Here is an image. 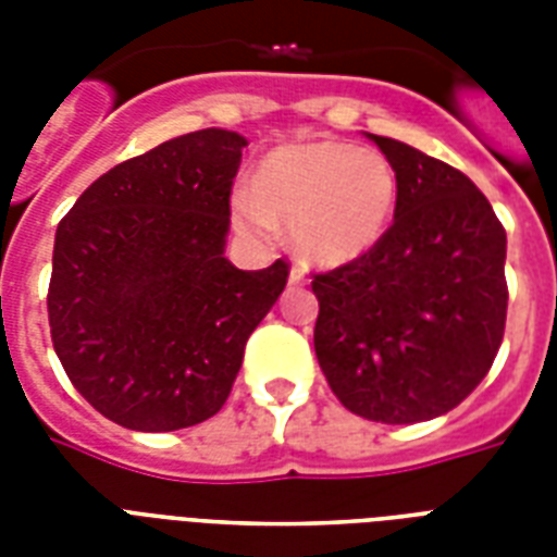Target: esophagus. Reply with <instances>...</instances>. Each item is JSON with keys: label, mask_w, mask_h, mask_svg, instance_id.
I'll return each instance as SVG.
<instances>
[{"label": "esophagus", "mask_w": 557, "mask_h": 557, "mask_svg": "<svg viewBox=\"0 0 557 557\" xmlns=\"http://www.w3.org/2000/svg\"><path fill=\"white\" fill-rule=\"evenodd\" d=\"M288 283H292V286H304V283H306V271L300 269V265H295V269H292V274H288Z\"/></svg>", "instance_id": "esophagus-1"}]
</instances>
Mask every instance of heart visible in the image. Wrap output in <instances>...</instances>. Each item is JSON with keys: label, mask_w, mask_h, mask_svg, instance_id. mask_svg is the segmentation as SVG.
Masks as SVG:
<instances>
[{"label": "heart", "mask_w": 557, "mask_h": 557, "mask_svg": "<svg viewBox=\"0 0 557 557\" xmlns=\"http://www.w3.org/2000/svg\"><path fill=\"white\" fill-rule=\"evenodd\" d=\"M398 201L387 156L347 141H312L274 150L253 187L231 196L236 225L271 236L292 225V243L314 265H347L384 239Z\"/></svg>", "instance_id": "1"}]
</instances>
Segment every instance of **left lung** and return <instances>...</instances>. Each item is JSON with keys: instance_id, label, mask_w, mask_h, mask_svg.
<instances>
[{"instance_id": "left-lung-1", "label": "left lung", "mask_w": 557, "mask_h": 557, "mask_svg": "<svg viewBox=\"0 0 557 557\" xmlns=\"http://www.w3.org/2000/svg\"><path fill=\"white\" fill-rule=\"evenodd\" d=\"M396 168L393 225L367 257L314 274V356L338 401L381 424L454 410L506 330V231L466 173L370 135Z\"/></svg>"}]
</instances>
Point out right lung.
<instances>
[{"label": "right lung", "mask_w": 557, "mask_h": 557, "mask_svg": "<svg viewBox=\"0 0 557 557\" xmlns=\"http://www.w3.org/2000/svg\"><path fill=\"white\" fill-rule=\"evenodd\" d=\"M245 138L199 129L83 190L57 225L48 326L74 389L129 431H178L222 410L245 344L288 262L225 257Z\"/></svg>", "instance_id": "obj_1"}]
</instances>
